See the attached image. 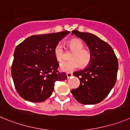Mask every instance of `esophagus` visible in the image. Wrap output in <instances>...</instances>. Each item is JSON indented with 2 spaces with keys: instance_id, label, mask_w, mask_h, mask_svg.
<instances>
[{
  "instance_id": "34e87169",
  "label": "esophagus",
  "mask_w": 130,
  "mask_h": 130,
  "mask_svg": "<svg viewBox=\"0 0 130 130\" xmlns=\"http://www.w3.org/2000/svg\"><path fill=\"white\" fill-rule=\"evenodd\" d=\"M72 75H73V74L72 72H67V76L68 78H70L71 76H72Z\"/></svg>"
}]
</instances>
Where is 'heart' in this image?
Here are the masks:
<instances>
[{
  "instance_id": "1",
  "label": "heart",
  "mask_w": 130,
  "mask_h": 130,
  "mask_svg": "<svg viewBox=\"0 0 130 130\" xmlns=\"http://www.w3.org/2000/svg\"><path fill=\"white\" fill-rule=\"evenodd\" d=\"M69 46L72 51L74 52L71 56L72 60L63 61L59 63V69L63 72H71L80 66L84 67L91 62V54L87 51H84V45L79 40L73 39L69 42ZM54 56L58 61H61L63 58V48L61 43H58L54 50Z\"/></svg>"
}]
</instances>
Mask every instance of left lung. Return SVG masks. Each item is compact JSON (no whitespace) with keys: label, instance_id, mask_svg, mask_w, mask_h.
<instances>
[{"label":"left lung","instance_id":"left-lung-1","mask_svg":"<svg viewBox=\"0 0 130 130\" xmlns=\"http://www.w3.org/2000/svg\"><path fill=\"white\" fill-rule=\"evenodd\" d=\"M82 39L89 49L91 62L87 67L74 72L79 78L78 88L71 91L73 96L82 104H95L102 101L116 83L119 63L111 46L94 34L72 31Z\"/></svg>","mask_w":130,"mask_h":130}]
</instances>
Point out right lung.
<instances>
[{
  "label": "right lung",
  "mask_w": 130,
  "mask_h": 130,
  "mask_svg": "<svg viewBox=\"0 0 130 130\" xmlns=\"http://www.w3.org/2000/svg\"><path fill=\"white\" fill-rule=\"evenodd\" d=\"M70 31L37 35L28 37L16 46L11 76L17 93L24 100L42 102L51 96L57 80L67 78L59 72L54 53L56 45Z\"/></svg>",
  "instance_id": "right-lung-1"
}]
</instances>
